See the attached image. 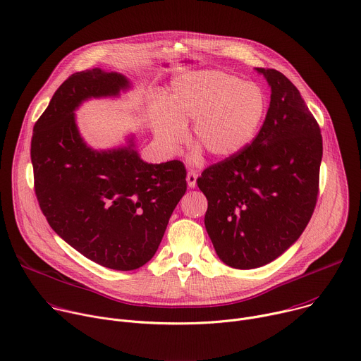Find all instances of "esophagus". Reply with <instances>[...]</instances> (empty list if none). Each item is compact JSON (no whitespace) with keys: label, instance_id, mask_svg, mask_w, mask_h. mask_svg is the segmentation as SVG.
Masks as SVG:
<instances>
[{"label":"esophagus","instance_id":"1","mask_svg":"<svg viewBox=\"0 0 361 361\" xmlns=\"http://www.w3.org/2000/svg\"><path fill=\"white\" fill-rule=\"evenodd\" d=\"M197 177H198V174L195 171H188L187 173V184H188V187H191V188L195 187Z\"/></svg>","mask_w":361,"mask_h":361}]
</instances>
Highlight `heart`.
<instances>
[{
	"label": "heart",
	"instance_id": "heart-1",
	"mask_svg": "<svg viewBox=\"0 0 361 361\" xmlns=\"http://www.w3.org/2000/svg\"><path fill=\"white\" fill-rule=\"evenodd\" d=\"M266 110V94L254 82L216 70L187 73L173 82L167 111L154 114V131L176 149L185 140V126L194 123L192 144L214 159H228L254 140Z\"/></svg>",
	"mask_w": 361,
	"mask_h": 361
}]
</instances>
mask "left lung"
I'll return each mask as SVG.
<instances>
[{"label":"left lung","instance_id":"left-lung-1","mask_svg":"<svg viewBox=\"0 0 361 361\" xmlns=\"http://www.w3.org/2000/svg\"><path fill=\"white\" fill-rule=\"evenodd\" d=\"M257 71L271 87L260 131L197 178L216 252L240 270L271 263L301 235L316 209L323 157L319 123L297 87L277 70Z\"/></svg>","mask_w":361,"mask_h":361}]
</instances>
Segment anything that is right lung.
<instances>
[{
    "mask_svg": "<svg viewBox=\"0 0 361 361\" xmlns=\"http://www.w3.org/2000/svg\"><path fill=\"white\" fill-rule=\"evenodd\" d=\"M128 81L99 68L70 75L34 126V190L48 224L91 262L135 270L156 254L187 190L181 161L144 163L133 144L113 151L85 145L74 110L91 97L117 95Z\"/></svg>",
    "mask_w": 361,
    "mask_h": 361,
    "instance_id": "right-lung-1",
    "label": "right lung"
}]
</instances>
